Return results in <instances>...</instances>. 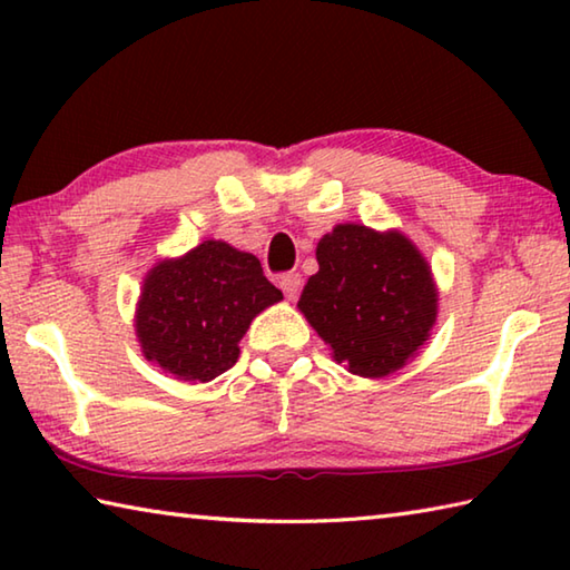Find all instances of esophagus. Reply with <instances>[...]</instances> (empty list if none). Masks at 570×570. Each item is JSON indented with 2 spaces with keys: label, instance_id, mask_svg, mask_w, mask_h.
<instances>
[{
  "label": "esophagus",
  "instance_id": "esophagus-1",
  "mask_svg": "<svg viewBox=\"0 0 570 570\" xmlns=\"http://www.w3.org/2000/svg\"><path fill=\"white\" fill-rule=\"evenodd\" d=\"M278 286H282V292H284L286 298H296L298 288H302V276H298L296 272L284 274L282 278H278Z\"/></svg>",
  "mask_w": 570,
  "mask_h": 570
}]
</instances>
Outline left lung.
<instances>
[{
	"label": "left lung",
	"instance_id": "1",
	"mask_svg": "<svg viewBox=\"0 0 570 570\" xmlns=\"http://www.w3.org/2000/svg\"><path fill=\"white\" fill-rule=\"evenodd\" d=\"M320 272L298 308L360 377H387L428 342L438 288L424 256L400 230L340 224L316 246Z\"/></svg>",
	"mask_w": 570,
	"mask_h": 570
}]
</instances>
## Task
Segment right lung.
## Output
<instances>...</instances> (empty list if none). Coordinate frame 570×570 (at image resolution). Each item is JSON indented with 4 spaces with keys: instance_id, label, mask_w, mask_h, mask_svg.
I'll list each match as a JSON object with an SVG mask.
<instances>
[{
    "instance_id": "obj_1",
    "label": "right lung",
    "mask_w": 570,
    "mask_h": 570,
    "mask_svg": "<svg viewBox=\"0 0 570 570\" xmlns=\"http://www.w3.org/2000/svg\"><path fill=\"white\" fill-rule=\"evenodd\" d=\"M254 254L204 240L142 282L135 334L146 360L183 382H210L236 364L250 320L282 302Z\"/></svg>"
}]
</instances>
